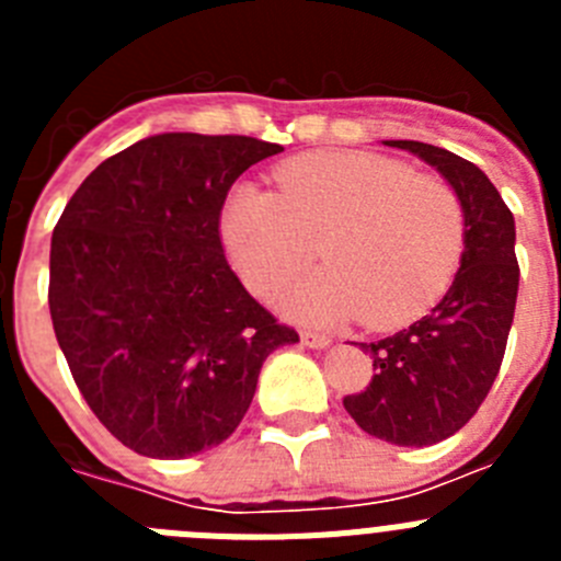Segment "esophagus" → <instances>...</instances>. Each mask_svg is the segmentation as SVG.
Listing matches in <instances>:
<instances>
[{"label": "esophagus", "mask_w": 561, "mask_h": 561, "mask_svg": "<svg viewBox=\"0 0 561 561\" xmlns=\"http://www.w3.org/2000/svg\"><path fill=\"white\" fill-rule=\"evenodd\" d=\"M300 340H304L309 348H325L331 342V336L320 334V331H300Z\"/></svg>", "instance_id": "1"}]
</instances>
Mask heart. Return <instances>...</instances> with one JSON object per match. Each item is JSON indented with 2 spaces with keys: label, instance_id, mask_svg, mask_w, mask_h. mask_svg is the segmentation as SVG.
Returning <instances> with one entry per match:
<instances>
[{
  "label": "heart",
  "instance_id": "heart-1",
  "mask_svg": "<svg viewBox=\"0 0 561 561\" xmlns=\"http://www.w3.org/2000/svg\"><path fill=\"white\" fill-rule=\"evenodd\" d=\"M277 193L241 185L221 238L247 289L275 297L314 261L325 270L289 295L306 320L359 317L399 329L449 289L466 247L458 193L433 173L374 151H311L275 168Z\"/></svg>",
  "mask_w": 561,
  "mask_h": 561
}]
</instances>
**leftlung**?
<instances>
[{
	"instance_id": "8db88e82",
	"label": "left lung",
	"mask_w": 561,
	"mask_h": 561,
	"mask_svg": "<svg viewBox=\"0 0 561 561\" xmlns=\"http://www.w3.org/2000/svg\"><path fill=\"white\" fill-rule=\"evenodd\" d=\"M388 146L419 153L455 187L466 213V247L453 286L430 314L376 342H362L374 379L342 399L368 435L430 447L478 413L503 365L519 289L514 216L478 165L415 140Z\"/></svg>"
}]
</instances>
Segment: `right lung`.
<instances>
[{"label": "right lung", "instance_id": "add662e5", "mask_svg": "<svg viewBox=\"0 0 561 561\" xmlns=\"http://www.w3.org/2000/svg\"><path fill=\"white\" fill-rule=\"evenodd\" d=\"M284 151L244 134H157L103 160L49 247V317L89 410L123 447L180 460L241 424L266 356L297 342L230 270L221 207Z\"/></svg>", "mask_w": 561, "mask_h": 561}]
</instances>
